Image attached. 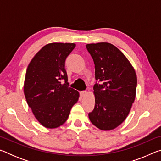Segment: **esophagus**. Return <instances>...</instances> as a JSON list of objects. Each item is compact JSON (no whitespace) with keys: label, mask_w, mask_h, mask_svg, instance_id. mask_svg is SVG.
Returning a JSON list of instances; mask_svg holds the SVG:
<instances>
[{"label":"esophagus","mask_w":161,"mask_h":161,"mask_svg":"<svg viewBox=\"0 0 161 161\" xmlns=\"http://www.w3.org/2000/svg\"><path fill=\"white\" fill-rule=\"evenodd\" d=\"M86 93H87V92H86V91H81V92H80V96H81V97H84V96H85V95L86 94Z\"/></svg>","instance_id":"obj_1"}]
</instances>
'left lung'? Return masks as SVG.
Masks as SVG:
<instances>
[{
    "instance_id": "1",
    "label": "left lung",
    "mask_w": 161,
    "mask_h": 161,
    "mask_svg": "<svg viewBox=\"0 0 161 161\" xmlns=\"http://www.w3.org/2000/svg\"><path fill=\"white\" fill-rule=\"evenodd\" d=\"M95 65V106L89 118L98 129H114L129 114L135 100L137 77L128 59L108 42L87 44Z\"/></svg>"
}]
</instances>
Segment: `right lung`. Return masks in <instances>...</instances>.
Masks as SVG:
<instances>
[{
  "mask_svg": "<svg viewBox=\"0 0 161 161\" xmlns=\"http://www.w3.org/2000/svg\"><path fill=\"white\" fill-rule=\"evenodd\" d=\"M74 43H50L35 54L26 71L24 94L35 118L54 129L68 119L80 94L69 87L64 62Z\"/></svg>",
  "mask_w": 161,
  "mask_h": 161,
  "instance_id": "right-lung-1",
  "label": "right lung"
}]
</instances>
